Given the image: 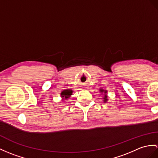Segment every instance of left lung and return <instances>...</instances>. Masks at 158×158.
<instances>
[{
    "label": "left lung",
    "mask_w": 158,
    "mask_h": 158,
    "mask_svg": "<svg viewBox=\"0 0 158 158\" xmlns=\"http://www.w3.org/2000/svg\"><path fill=\"white\" fill-rule=\"evenodd\" d=\"M100 90V92H101V95H102L103 96V101H104V102H106L107 101H109V99H108V96L106 95V94H107V90H103L102 88H101V89H99Z\"/></svg>",
    "instance_id": "8db88e82"
}]
</instances>
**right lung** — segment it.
Here are the masks:
<instances>
[{"label": "right lung", "mask_w": 158, "mask_h": 158, "mask_svg": "<svg viewBox=\"0 0 158 158\" xmlns=\"http://www.w3.org/2000/svg\"><path fill=\"white\" fill-rule=\"evenodd\" d=\"M72 93H73V91L71 89H66V90H63L60 93L61 97L62 98V101H65V100H66L68 98H70L72 95Z\"/></svg>", "instance_id": "1"}]
</instances>
